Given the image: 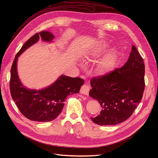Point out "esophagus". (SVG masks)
I'll list each match as a JSON object with an SVG mask.
<instances>
[{"label": "esophagus", "mask_w": 158, "mask_h": 158, "mask_svg": "<svg viewBox=\"0 0 158 158\" xmlns=\"http://www.w3.org/2000/svg\"><path fill=\"white\" fill-rule=\"evenodd\" d=\"M90 89H91V87H90V86L89 85L84 84L81 87V90H80V93L84 95H88Z\"/></svg>", "instance_id": "esophagus-1"}]
</instances>
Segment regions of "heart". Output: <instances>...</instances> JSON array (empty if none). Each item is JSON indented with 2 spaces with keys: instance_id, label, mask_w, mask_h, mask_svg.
<instances>
[{
  "instance_id": "obj_1",
  "label": "heart",
  "mask_w": 158,
  "mask_h": 158,
  "mask_svg": "<svg viewBox=\"0 0 158 158\" xmlns=\"http://www.w3.org/2000/svg\"><path fill=\"white\" fill-rule=\"evenodd\" d=\"M107 46V42L106 41L99 42L94 50L90 52L89 56L85 58L87 59H92L97 57L99 54ZM118 57L117 51L115 49H110L99 62L96 66V72L99 75H105L110 73L116 64Z\"/></svg>"
}]
</instances>
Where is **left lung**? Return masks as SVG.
I'll return each instance as SVG.
<instances>
[{
    "label": "left lung",
    "mask_w": 158,
    "mask_h": 158,
    "mask_svg": "<svg viewBox=\"0 0 158 158\" xmlns=\"http://www.w3.org/2000/svg\"><path fill=\"white\" fill-rule=\"evenodd\" d=\"M145 67L136 47L121 68L93 78L89 96L98 101L100 114L91 120L101 126L116 125L127 120L141 102L145 87Z\"/></svg>",
    "instance_id": "obj_1"
}]
</instances>
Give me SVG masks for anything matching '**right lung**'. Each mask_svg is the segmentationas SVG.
Masks as SVG:
<instances>
[{"mask_svg": "<svg viewBox=\"0 0 158 158\" xmlns=\"http://www.w3.org/2000/svg\"><path fill=\"white\" fill-rule=\"evenodd\" d=\"M41 38L43 42H52L54 36L43 31L31 37L15 57L10 70V90L12 98L21 113L27 119L37 122L55 119L61 112L68 95L79 93L84 81L79 77L61 75L52 84L42 89L26 87L18 76L17 63L20 55Z\"/></svg>", "mask_w": 158, "mask_h": 158, "instance_id": "add662e5", "label": "right lung"}]
</instances>
